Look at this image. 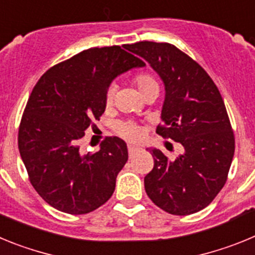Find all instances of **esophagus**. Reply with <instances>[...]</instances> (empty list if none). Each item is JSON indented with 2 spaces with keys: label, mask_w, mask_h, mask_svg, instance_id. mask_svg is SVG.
Wrapping results in <instances>:
<instances>
[{
  "label": "esophagus",
  "mask_w": 255,
  "mask_h": 255,
  "mask_svg": "<svg viewBox=\"0 0 255 255\" xmlns=\"http://www.w3.org/2000/svg\"><path fill=\"white\" fill-rule=\"evenodd\" d=\"M139 148L138 147H135V145H129V147H128V150H129V155L130 157H131L132 154H134L135 152H136V150H138Z\"/></svg>",
  "instance_id": "esophagus-1"
}]
</instances>
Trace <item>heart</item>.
I'll return each instance as SVG.
<instances>
[{
    "label": "heart",
    "instance_id": "1",
    "mask_svg": "<svg viewBox=\"0 0 255 255\" xmlns=\"http://www.w3.org/2000/svg\"><path fill=\"white\" fill-rule=\"evenodd\" d=\"M132 83L135 87L138 88V92L140 96L147 97L152 93H157L159 92V84L157 82V79L149 73H141L135 75L132 79ZM115 98V88L110 87L106 93V106L111 107L114 103ZM117 132L123 136L124 139L129 141H136L143 136L144 134V128L139 124L131 123V121H126V123H121L117 126Z\"/></svg>",
    "mask_w": 255,
    "mask_h": 255
}]
</instances>
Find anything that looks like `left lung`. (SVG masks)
I'll list each match as a JSON object with an SVG mask.
<instances>
[{"instance_id":"obj_1","label":"left lung","mask_w":255,"mask_h":255,"mask_svg":"<svg viewBox=\"0 0 255 255\" xmlns=\"http://www.w3.org/2000/svg\"><path fill=\"white\" fill-rule=\"evenodd\" d=\"M126 49L144 58L164 84L162 124L157 134L182 145L175 159L150 149L153 170L144 188L167 213L186 216L206 208L224 188L235 138L218 88L206 70L170 43L138 42Z\"/></svg>"}]
</instances>
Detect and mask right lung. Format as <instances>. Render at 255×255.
<instances>
[{
	"label": "right lung",
	"instance_id": "right-lung-1",
	"mask_svg": "<svg viewBox=\"0 0 255 255\" xmlns=\"http://www.w3.org/2000/svg\"><path fill=\"white\" fill-rule=\"evenodd\" d=\"M144 65L120 46L94 47L40 76L22 114L17 143L31 185L49 206L85 215L112 197L128 161L126 143L107 136L96 153H83L79 144L93 119L105 112L112 80Z\"/></svg>",
	"mask_w": 255,
	"mask_h": 255
}]
</instances>
